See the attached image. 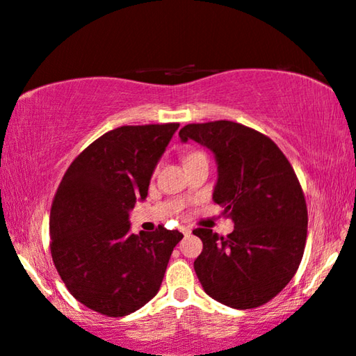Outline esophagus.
I'll return each mask as SVG.
<instances>
[{
  "mask_svg": "<svg viewBox=\"0 0 356 356\" xmlns=\"http://www.w3.org/2000/svg\"><path fill=\"white\" fill-rule=\"evenodd\" d=\"M179 230H180V232H182L184 235H188L190 232H192V229L187 227V226H180V227H179Z\"/></svg>",
  "mask_w": 356,
  "mask_h": 356,
  "instance_id": "1",
  "label": "esophagus"
}]
</instances>
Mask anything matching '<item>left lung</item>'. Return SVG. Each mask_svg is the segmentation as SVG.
<instances>
[{
	"label": "left lung",
	"instance_id": "1",
	"mask_svg": "<svg viewBox=\"0 0 356 356\" xmlns=\"http://www.w3.org/2000/svg\"><path fill=\"white\" fill-rule=\"evenodd\" d=\"M179 137L214 154L213 200L234 222L227 237L193 230L203 242L193 263L200 284L230 308L268 303L295 276L307 243V202L293 168L271 138L232 121L188 124Z\"/></svg>",
	"mask_w": 356,
	"mask_h": 356
}]
</instances>
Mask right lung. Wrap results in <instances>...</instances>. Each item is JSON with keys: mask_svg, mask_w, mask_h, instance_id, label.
<instances>
[{"mask_svg": "<svg viewBox=\"0 0 356 356\" xmlns=\"http://www.w3.org/2000/svg\"><path fill=\"white\" fill-rule=\"evenodd\" d=\"M179 124L122 126L83 149L64 174L49 214L51 257L71 295L119 318L161 287L184 235L158 226L130 232L129 213L148 195L154 168Z\"/></svg>", "mask_w": 356, "mask_h": 356, "instance_id": "add662e5", "label": "right lung"}]
</instances>
